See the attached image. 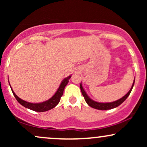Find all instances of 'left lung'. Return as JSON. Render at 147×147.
<instances>
[{
	"mask_svg": "<svg viewBox=\"0 0 147 147\" xmlns=\"http://www.w3.org/2000/svg\"><path fill=\"white\" fill-rule=\"evenodd\" d=\"M134 83H135V79L134 81H133V85L132 86H131V89H130V90L124 96V97H122V98L118 99L117 101H115V102H109V103L97 102H95V101L92 100V99H90V97L88 96L86 92V91L84 90V88L82 86V83L80 84V88H81V91H82V95H83L84 99H85L86 102L87 103L88 105L89 106L93 108V109H98V110H109V109H114V108L117 107L118 106L122 104V103L126 100V98L129 97L130 93H131V90H132L133 86H134Z\"/></svg>",
	"mask_w": 147,
	"mask_h": 147,
	"instance_id": "8db88e82",
	"label": "left lung"
}]
</instances>
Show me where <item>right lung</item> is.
Wrapping results in <instances>:
<instances>
[{"mask_svg":"<svg viewBox=\"0 0 147 147\" xmlns=\"http://www.w3.org/2000/svg\"><path fill=\"white\" fill-rule=\"evenodd\" d=\"M70 77H71V75L68 76V77H65V78L62 81L59 87L57 89V92H55V95L52 96L51 98L48 99L47 101H45V102L41 103H30L26 102V101L23 100V99L19 98V97L15 94V92L13 91L11 87V89L13 92V95H14L15 98L16 99L18 102L19 103V104H21L22 106L27 108V109H30V110L36 111V112H45V111H49L50 110V109L55 108V106L59 104V102H60L61 97L63 95L64 88H65V86L68 84L69 79H70Z\"/></svg>","mask_w":147,"mask_h":147,"instance_id":"add662e5","label":"right lung"}]
</instances>
